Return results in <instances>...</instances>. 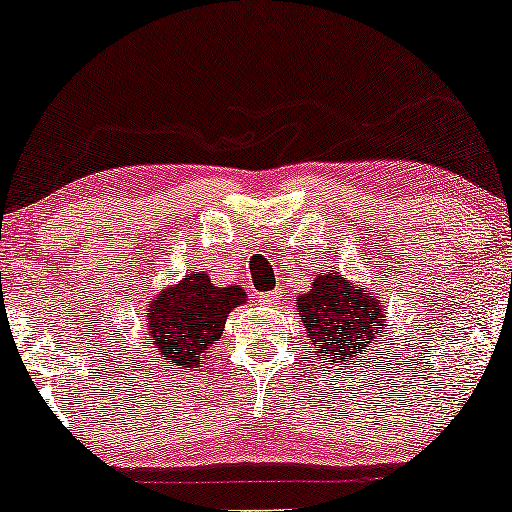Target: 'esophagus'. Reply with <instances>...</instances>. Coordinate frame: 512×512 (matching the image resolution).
I'll list each match as a JSON object with an SVG mask.
<instances>
[{
	"instance_id": "34e87169",
	"label": "esophagus",
	"mask_w": 512,
	"mask_h": 512,
	"mask_svg": "<svg viewBox=\"0 0 512 512\" xmlns=\"http://www.w3.org/2000/svg\"><path fill=\"white\" fill-rule=\"evenodd\" d=\"M279 301V291H272V293H264V296H260V303H276Z\"/></svg>"
}]
</instances>
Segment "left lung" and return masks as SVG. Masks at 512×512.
Instances as JSON below:
<instances>
[{
	"label": "left lung",
	"mask_w": 512,
	"mask_h": 512,
	"mask_svg": "<svg viewBox=\"0 0 512 512\" xmlns=\"http://www.w3.org/2000/svg\"><path fill=\"white\" fill-rule=\"evenodd\" d=\"M296 315L310 337V354L332 366H356L368 346L387 342L383 298L330 269L298 293Z\"/></svg>",
	"instance_id": "left-lung-1"
}]
</instances>
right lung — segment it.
<instances>
[{"instance_id":"right-lung-1","label":"right lung","mask_w":512,"mask_h":512,"mask_svg":"<svg viewBox=\"0 0 512 512\" xmlns=\"http://www.w3.org/2000/svg\"><path fill=\"white\" fill-rule=\"evenodd\" d=\"M243 303H248L243 286H216L204 272L161 289L144 313L156 361L173 363L185 373L202 368L221 339L228 313Z\"/></svg>"}]
</instances>
